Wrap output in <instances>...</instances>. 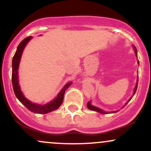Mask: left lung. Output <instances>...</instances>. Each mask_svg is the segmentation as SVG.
Instances as JSON below:
<instances>
[{
    "instance_id": "1",
    "label": "left lung",
    "mask_w": 151,
    "mask_h": 151,
    "mask_svg": "<svg viewBox=\"0 0 151 151\" xmlns=\"http://www.w3.org/2000/svg\"><path fill=\"white\" fill-rule=\"evenodd\" d=\"M133 47H134V50H135V52H136V55H137V50H136V47L135 46H133ZM138 63H139V62H138ZM137 87H138V82H137V84H136V87H135V89H134V92H133V94H135V93H136V89H137ZM132 98H131V99ZM130 99V100H131ZM129 100V101H130ZM128 101V102H129ZM127 102V103H128ZM127 103L126 104H125V106L127 104ZM87 107H88V109H89L90 110H92V111H97V112H99V113H101V114H107V112H105V111H102L101 109H99V108H97V107H95V106H92L91 104H90V101L89 102H88L87 103ZM114 112H116V111H114Z\"/></svg>"
}]
</instances>
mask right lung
<instances>
[{"label": "right lung", "instance_id": "add662e5", "mask_svg": "<svg viewBox=\"0 0 151 151\" xmlns=\"http://www.w3.org/2000/svg\"><path fill=\"white\" fill-rule=\"evenodd\" d=\"M31 38H32L31 36L27 37L20 42L19 45L18 46V48H17L14 56H13V63H12V67H13V70H12V84H13V90H14V93L16 97L18 99L19 101L21 102L22 104L25 106L28 110L35 114H47L49 113L50 111L56 110L61 106L62 101H63L64 94H65V90L71 85V82L67 84L62 88L56 99H55L53 101L45 105H39L32 103V102L27 100L23 96L21 90H20V86H19L18 70L22 51H23V49L25 47L26 44L28 42V41L30 40Z\"/></svg>", "mask_w": 151, "mask_h": 151}]
</instances>
